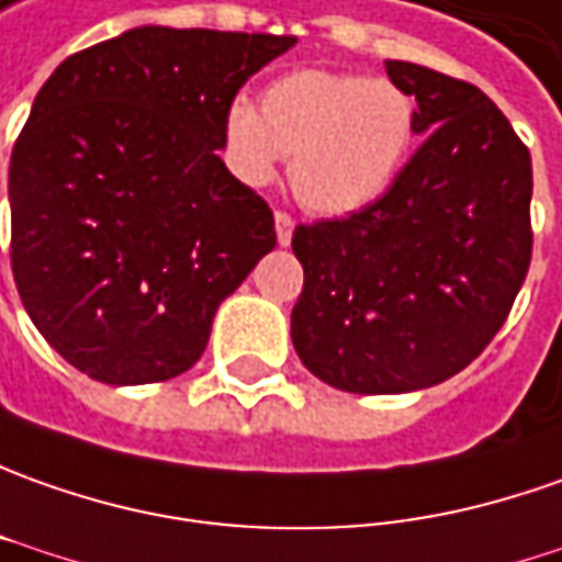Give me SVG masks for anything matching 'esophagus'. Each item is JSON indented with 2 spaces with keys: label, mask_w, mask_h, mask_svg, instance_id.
Here are the masks:
<instances>
[{
  "label": "esophagus",
  "mask_w": 562,
  "mask_h": 562,
  "mask_svg": "<svg viewBox=\"0 0 562 562\" xmlns=\"http://www.w3.org/2000/svg\"><path fill=\"white\" fill-rule=\"evenodd\" d=\"M293 225H296V222H293L290 213H284V210H278V213H274V232H278V244H281V247H288L290 244V237H293Z\"/></svg>",
  "instance_id": "34e87169"
}]
</instances>
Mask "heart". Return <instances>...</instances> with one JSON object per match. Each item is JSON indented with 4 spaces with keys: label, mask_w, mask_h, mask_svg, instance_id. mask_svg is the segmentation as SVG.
I'll return each mask as SVG.
<instances>
[{
    "label": "heart",
    "mask_w": 562,
    "mask_h": 562,
    "mask_svg": "<svg viewBox=\"0 0 562 562\" xmlns=\"http://www.w3.org/2000/svg\"><path fill=\"white\" fill-rule=\"evenodd\" d=\"M417 135V101L386 77L303 67L266 86L259 111L237 98L222 138L235 176L269 184L290 157L296 201L346 216L380 201L402 172Z\"/></svg>",
    "instance_id": "obj_1"
}]
</instances>
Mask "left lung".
<instances>
[{
    "label": "left lung",
    "mask_w": 562,
    "mask_h": 562,
    "mask_svg": "<svg viewBox=\"0 0 562 562\" xmlns=\"http://www.w3.org/2000/svg\"><path fill=\"white\" fill-rule=\"evenodd\" d=\"M386 74L417 101L424 145L380 201L293 232V349L359 395L464 371L507 322L532 259V157L498 104L420 64L386 61Z\"/></svg>",
    "instance_id": "obj_1"
}]
</instances>
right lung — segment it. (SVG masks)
<instances>
[{"label":"right lung","instance_id":"1","mask_svg":"<svg viewBox=\"0 0 562 562\" xmlns=\"http://www.w3.org/2000/svg\"><path fill=\"white\" fill-rule=\"evenodd\" d=\"M293 43L135 26L45 79L11 150V272L77 371L114 386L188 371L278 244L269 203L220 148L237 89Z\"/></svg>","mask_w":562,"mask_h":562}]
</instances>
